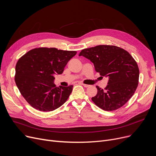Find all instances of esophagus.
<instances>
[{"mask_svg":"<svg viewBox=\"0 0 156 156\" xmlns=\"http://www.w3.org/2000/svg\"><path fill=\"white\" fill-rule=\"evenodd\" d=\"M82 85H83V87H85V88H87V87H90V85H87V84H84V83H82Z\"/></svg>","mask_w":156,"mask_h":156,"instance_id":"esophagus-1","label":"esophagus"}]
</instances>
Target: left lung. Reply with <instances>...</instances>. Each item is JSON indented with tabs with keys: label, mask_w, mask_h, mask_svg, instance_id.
<instances>
[{
	"label": "left lung",
	"mask_w": 156,
	"mask_h": 156,
	"mask_svg": "<svg viewBox=\"0 0 156 156\" xmlns=\"http://www.w3.org/2000/svg\"><path fill=\"white\" fill-rule=\"evenodd\" d=\"M79 55L90 60L101 76H108L104 89L96 87L97 94L92 101L97 106L104 111H114L133 96L138 85L139 69L128 52L115 45H101L85 48Z\"/></svg>",
	"instance_id": "left-lung-1"
}]
</instances>
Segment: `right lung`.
Returning <instances> with one entry per match:
<instances>
[{"instance_id":"obj_1","label":"right lung","mask_w":156,"mask_h":156,"mask_svg":"<svg viewBox=\"0 0 156 156\" xmlns=\"http://www.w3.org/2000/svg\"><path fill=\"white\" fill-rule=\"evenodd\" d=\"M76 51L39 47L21 57L16 65L14 80L27 102L40 111H52L69 97L73 85L57 87L54 74H62Z\"/></svg>"}]
</instances>
